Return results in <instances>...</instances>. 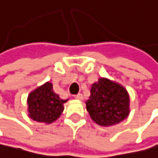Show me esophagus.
<instances>
[{"label":"esophagus","instance_id":"1","mask_svg":"<svg viewBox=\"0 0 158 158\" xmlns=\"http://www.w3.org/2000/svg\"><path fill=\"white\" fill-rule=\"evenodd\" d=\"M74 98L78 99V101H82V99H84V95H82V94H77L74 95Z\"/></svg>","mask_w":158,"mask_h":158}]
</instances>
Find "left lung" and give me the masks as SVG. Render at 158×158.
<instances>
[{
  "instance_id": "1",
  "label": "left lung",
  "mask_w": 158,
  "mask_h": 158,
  "mask_svg": "<svg viewBox=\"0 0 158 158\" xmlns=\"http://www.w3.org/2000/svg\"><path fill=\"white\" fill-rule=\"evenodd\" d=\"M86 110L91 119L102 127L119 123L129 114V97L124 87L106 78L91 85Z\"/></svg>"
}]
</instances>
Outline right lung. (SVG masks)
Instances as JSON below:
<instances>
[{
    "instance_id": "1",
    "label": "right lung",
    "mask_w": 158,
    "mask_h": 158,
    "mask_svg": "<svg viewBox=\"0 0 158 158\" xmlns=\"http://www.w3.org/2000/svg\"><path fill=\"white\" fill-rule=\"evenodd\" d=\"M65 102L55 93L51 82H47L31 91L27 98L29 116L38 123H51L60 118Z\"/></svg>"
}]
</instances>
